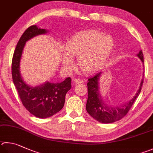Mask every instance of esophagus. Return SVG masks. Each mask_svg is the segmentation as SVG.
<instances>
[{
	"mask_svg": "<svg viewBox=\"0 0 153 153\" xmlns=\"http://www.w3.org/2000/svg\"><path fill=\"white\" fill-rule=\"evenodd\" d=\"M74 82L75 83V84H82V83L83 82V81H82V79H74Z\"/></svg>",
	"mask_w": 153,
	"mask_h": 153,
	"instance_id": "obj_1",
	"label": "esophagus"
}]
</instances>
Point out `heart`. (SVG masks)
Instances as JSON below:
<instances>
[{
    "label": "heart",
    "mask_w": 153,
    "mask_h": 153,
    "mask_svg": "<svg viewBox=\"0 0 153 153\" xmlns=\"http://www.w3.org/2000/svg\"><path fill=\"white\" fill-rule=\"evenodd\" d=\"M114 41L112 36L100 30H88L74 35L62 55V63L69 70L74 65L72 57L77 58L79 69L85 74H92L100 68L112 53Z\"/></svg>",
    "instance_id": "1"
}]
</instances>
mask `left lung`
<instances>
[{
  "label": "left lung",
  "instance_id": "obj_1",
  "mask_svg": "<svg viewBox=\"0 0 153 153\" xmlns=\"http://www.w3.org/2000/svg\"><path fill=\"white\" fill-rule=\"evenodd\" d=\"M142 61L144 64V58L142 50H140L137 55ZM102 71H98L88 79V98L86 103V110L91 117L101 123L108 124L112 123L123 118L128 112L132 107L134 102L139 96L141 88L143 84V78L140 82L139 89L136 93L135 96L130 100L120 106L112 107L105 104L102 100L100 93V78ZM144 76V74L143 75Z\"/></svg>",
  "mask_w": 153,
  "mask_h": 153
}]
</instances>
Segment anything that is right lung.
Listing matches in <instances>:
<instances>
[{
  "label": "right lung",
  "instance_id": "right-lung-1",
  "mask_svg": "<svg viewBox=\"0 0 153 153\" xmlns=\"http://www.w3.org/2000/svg\"><path fill=\"white\" fill-rule=\"evenodd\" d=\"M48 30L29 27L19 39L14 52L12 61V77L19 96L25 108L37 118L51 117L62 109L65 97L71 88L70 77L61 83L53 84L46 82L40 85L30 86L22 78L20 71L21 59L26 42L39 35L46 34Z\"/></svg>",
  "mask_w": 153,
  "mask_h": 153
}]
</instances>
